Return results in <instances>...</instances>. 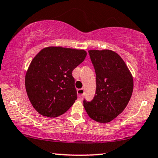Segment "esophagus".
<instances>
[{"label": "esophagus", "mask_w": 158, "mask_h": 158, "mask_svg": "<svg viewBox=\"0 0 158 158\" xmlns=\"http://www.w3.org/2000/svg\"><path fill=\"white\" fill-rule=\"evenodd\" d=\"M84 92H85V90H84V89H77L78 99H79V101H82Z\"/></svg>", "instance_id": "1"}]
</instances>
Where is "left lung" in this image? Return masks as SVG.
Segmentation results:
<instances>
[{
	"mask_svg": "<svg viewBox=\"0 0 158 158\" xmlns=\"http://www.w3.org/2000/svg\"><path fill=\"white\" fill-rule=\"evenodd\" d=\"M96 73V91L90 102L84 101L89 117L109 123L123 112L133 90V78L125 61L110 49L89 50Z\"/></svg>",
	"mask_w": 158,
	"mask_h": 158,
	"instance_id": "8db88e82",
	"label": "left lung"
}]
</instances>
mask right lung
<instances>
[{"mask_svg":"<svg viewBox=\"0 0 158 158\" xmlns=\"http://www.w3.org/2000/svg\"><path fill=\"white\" fill-rule=\"evenodd\" d=\"M87 56L84 49L62 47L44 48L32 60L25 74V89L40 114L57 117L77 99L73 70Z\"/></svg>","mask_w":158,"mask_h":158,"instance_id":"add662e5","label":"right lung"}]
</instances>
